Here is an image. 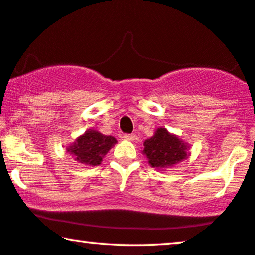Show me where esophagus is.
Segmentation results:
<instances>
[{
    "mask_svg": "<svg viewBox=\"0 0 255 255\" xmlns=\"http://www.w3.org/2000/svg\"><path fill=\"white\" fill-rule=\"evenodd\" d=\"M123 138L128 141H133L135 140V134H124Z\"/></svg>",
    "mask_w": 255,
    "mask_h": 255,
    "instance_id": "esophagus-1",
    "label": "esophagus"
}]
</instances>
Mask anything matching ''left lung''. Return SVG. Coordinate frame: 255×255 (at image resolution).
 <instances>
[{"label": "left lung", "mask_w": 255, "mask_h": 255, "mask_svg": "<svg viewBox=\"0 0 255 255\" xmlns=\"http://www.w3.org/2000/svg\"><path fill=\"white\" fill-rule=\"evenodd\" d=\"M143 146L142 152L147 156L148 163L156 168L173 166L189 155V146L164 128H158L150 139L144 141Z\"/></svg>", "instance_id": "left-lung-1"}]
</instances>
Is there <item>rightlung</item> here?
Instances as JSON below:
<instances>
[{"mask_svg": "<svg viewBox=\"0 0 255 255\" xmlns=\"http://www.w3.org/2000/svg\"><path fill=\"white\" fill-rule=\"evenodd\" d=\"M117 142L112 135H104L95 130H88L67 147V151L78 163L87 166L100 165L105 155Z\"/></svg>", "mask_w": 255, "mask_h": 255, "instance_id": "right-lung-1", "label": "right lung"}]
</instances>
